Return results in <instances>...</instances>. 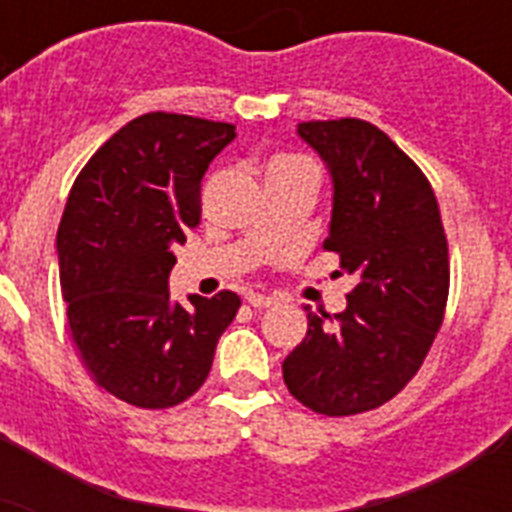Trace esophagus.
I'll return each instance as SVG.
<instances>
[{
    "label": "esophagus",
    "mask_w": 512,
    "mask_h": 512,
    "mask_svg": "<svg viewBox=\"0 0 512 512\" xmlns=\"http://www.w3.org/2000/svg\"><path fill=\"white\" fill-rule=\"evenodd\" d=\"M247 303L252 305V308H257V311H263V308H271L276 300H273V297H268V295H263V292H249Z\"/></svg>",
    "instance_id": "34e87169"
}]
</instances>
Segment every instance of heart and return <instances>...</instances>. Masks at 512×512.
I'll return each mask as SVG.
<instances>
[{
	"mask_svg": "<svg viewBox=\"0 0 512 512\" xmlns=\"http://www.w3.org/2000/svg\"><path fill=\"white\" fill-rule=\"evenodd\" d=\"M279 162H287V159H273L271 164H279ZM271 164H268V167H271Z\"/></svg>",
	"mask_w": 512,
	"mask_h": 512,
	"instance_id": "b5f03b06",
	"label": "heart"
}]
</instances>
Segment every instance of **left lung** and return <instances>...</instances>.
Returning <instances> with one entry per match:
<instances>
[{"mask_svg":"<svg viewBox=\"0 0 512 512\" xmlns=\"http://www.w3.org/2000/svg\"><path fill=\"white\" fill-rule=\"evenodd\" d=\"M297 135L332 180L324 247L356 276L345 311L308 313V335L281 364L308 409L345 417L377 409L412 380L441 329L449 249L436 193L420 167L361 119L303 122Z\"/></svg>","mask_w":512,"mask_h":512,"instance_id":"1","label":"left lung"}]
</instances>
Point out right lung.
Wrapping results in <instances>:
<instances>
[{
	"label": "right lung",
	"mask_w": 512,
	"mask_h": 512,
	"mask_svg": "<svg viewBox=\"0 0 512 512\" xmlns=\"http://www.w3.org/2000/svg\"><path fill=\"white\" fill-rule=\"evenodd\" d=\"M236 127L183 114L124 124L79 172L60 220V287L79 356L100 388L167 409L204 385L236 292L170 297L175 247L199 223V188Z\"/></svg>",
	"instance_id": "right-lung-1"
}]
</instances>
